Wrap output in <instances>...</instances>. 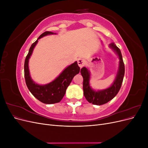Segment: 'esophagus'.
Segmentation results:
<instances>
[{"mask_svg":"<svg viewBox=\"0 0 148 148\" xmlns=\"http://www.w3.org/2000/svg\"><path fill=\"white\" fill-rule=\"evenodd\" d=\"M85 63H86V62L82 58H80V59L78 60V64L79 67L83 66L85 65Z\"/></svg>","mask_w":148,"mask_h":148,"instance_id":"esophagus-1","label":"esophagus"}]
</instances>
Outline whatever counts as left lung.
I'll list each match as a JSON object with an SVG mask.
<instances>
[{
    "label": "left lung",
    "mask_w": 148,
    "mask_h": 148,
    "mask_svg": "<svg viewBox=\"0 0 148 148\" xmlns=\"http://www.w3.org/2000/svg\"><path fill=\"white\" fill-rule=\"evenodd\" d=\"M110 47L117 53L120 60L117 76H116L114 83L112 84L110 87L97 91L94 90L91 88L90 84H89V79H90L89 71L86 67H83L80 71L83 78V88L84 96L89 103H92L95 105L100 106L104 104L112 99L117 95L123 82L125 74V65L122 53H121L119 48L115 46L114 42L110 44Z\"/></svg>",
    "instance_id": "8db88e82"
}]
</instances>
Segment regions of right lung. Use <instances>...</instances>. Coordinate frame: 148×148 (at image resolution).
<instances>
[{
  "label": "right lung",
  "instance_id": "obj_1",
  "mask_svg": "<svg viewBox=\"0 0 148 148\" xmlns=\"http://www.w3.org/2000/svg\"><path fill=\"white\" fill-rule=\"evenodd\" d=\"M53 34L56 33L51 31H46L32 44L29 48L28 55L26 57L24 65L25 82L29 91L39 101L47 104L59 102L62 99L65 94L67 87L69 86L75 76L79 73L80 70L77 62H75L73 64L67 66L59 75V77H57L51 83L44 85H40L33 81L29 74L28 62L33 49L37 44L38 39L45 36Z\"/></svg>",
  "mask_w": 148,
  "mask_h": 148
}]
</instances>
